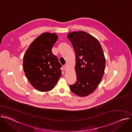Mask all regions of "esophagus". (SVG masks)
Wrapping results in <instances>:
<instances>
[{
    "instance_id": "obj_1",
    "label": "esophagus",
    "mask_w": 132,
    "mask_h": 132,
    "mask_svg": "<svg viewBox=\"0 0 132 132\" xmlns=\"http://www.w3.org/2000/svg\"><path fill=\"white\" fill-rule=\"evenodd\" d=\"M63 68V69H64L65 71H66V70L67 69V65H64Z\"/></svg>"
}]
</instances>
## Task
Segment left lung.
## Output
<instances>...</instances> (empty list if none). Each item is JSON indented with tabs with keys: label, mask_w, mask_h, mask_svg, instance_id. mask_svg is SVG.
<instances>
[{
	"label": "left lung",
	"mask_w": 132,
	"mask_h": 132,
	"mask_svg": "<svg viewBox=\"0 0 132 132\" xmlns=\"http://www.w3.org/2000/svg\"><path fill=\"white\" fill-rule=\"evenodd\" d=\"M67 37L76 54L77 79L70 89L75 95L86 97L97 89L103 77L105 66L103 51L98 39L84 31L69 33Z\"/></svg>",
	"instance_id": "8db88e82"
}]
</instances>
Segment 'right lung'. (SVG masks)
Segmentation results:
<instances>
[{
	"label": "right lung",
	"instance_id": "add662e5",
	"mask_svg": "<svg viewBox=\"0 0 132 132\" xmlns=\"http://www.w3.org/2000/svg\"><path fill=\"white\" fill-rule=\"evenodd\" d=\"M58 38L55 33H43L31 43L24 53L25 75L31 85L39 91L52 90L62 76V66L52 53Z\"/></svg>",
	"mask_w": 132,
	"mask_h": 132
}]
</instances>
